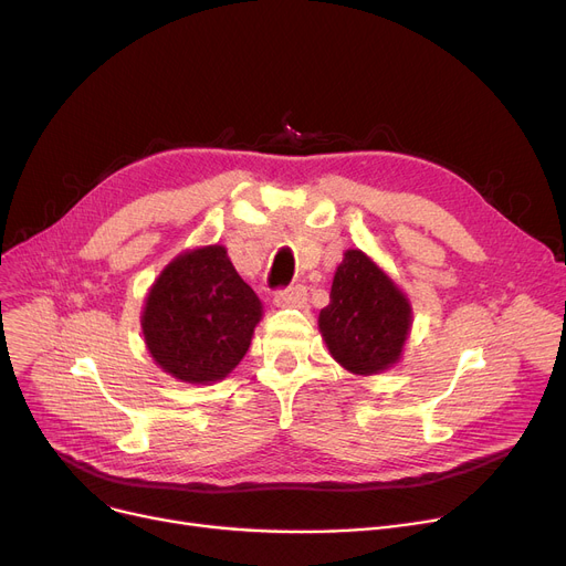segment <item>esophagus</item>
<instances>
[{
    "mask_svg": "<svg viewBox=\"0 0 566 566\" xmlns=\"http://www.w3.org/2000/svg\"><path fill=\"white\" fill-rule=\"evenodd\" d=\"M305 301H307V289L301 284L277 291L273 298V303L277 307H301V305H305Z\"/></svg>",
    "mask_w": 566,
    "mask_h": 566,
    "instance_id": "obj_1",
    "label": "esophagus"
}]
</instances>
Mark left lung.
Returning <instances> with one entry per match:
<instances>
[{
    "instance_id": "8db88e82",
    "label": "left lung",
    "mask_w": 566,
    "mask_h": 566,
    "mask_svg": "<svg viewBox=\"0 0 566 566\" xmlns=\"http://www.w3.org/2000/svg\"><path fill=\"white\" fill-rule=\"evenodd\" d=\"M412 325L406 293L363 250H346L318 331L333 358L355 376L388 371L401 360Z\"/></svg>"
}]
</instances>
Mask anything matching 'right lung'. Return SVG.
Returning <instances> with one entry per match:
<instances>
[{
  "label": "right lung",
  "mask_w": 566,
  "mask_h": 566,
  "mask_svg": "<svg viewBox=\"0 0 566 566\" xmlns=\"http://www.w3.org/2000/svg\"><path fill=\"white\" fill-rule=\"evenodd\" d=\"M261 301L235 273L224 245H201L174 256L146 293L144 344L176 380L211 385L245 358Z\"/></svg>",
  "instance_id": "1"
}]
</instances>
